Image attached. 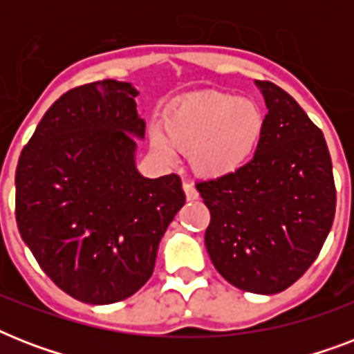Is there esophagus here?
Masks as SVG:
<instances>
[{
  "mask_svg": "<svg viewBox=\"0 0 354 354\" xmlns=\"http://www.w3.org/2000/svg\"><path fill=\"white\" fill-rule=\"evenodd\" d=\"M183 193H185V198L187 200H198V191L194 189L193 183L183 182Z\"/></svg>",
  "mask_w": 354,
  "mask_h": 354,
  "instance_id": "1",
  "label": "esophagus"
}]
</instances>
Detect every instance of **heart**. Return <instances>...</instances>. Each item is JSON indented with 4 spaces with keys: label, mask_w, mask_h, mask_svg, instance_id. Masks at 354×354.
I'll use <instances>...</instances> for the list:
<instances>
[{
    "label": "heart",
    "mask_w": 354,
    "mask_h": 354,
    "mask_svg": "<svg viewBox=\"0 0 354 354\" xmlns=\"http://www.w3.org/2000/svg\"><path fill=\"white\" fill-rule=\"evenodd\" d=\"M264 115L253 101L224 91L183 99L167 112L163 133H152V147L171 156L172 147L189 152L202 176H224L246 165L263 133Z\"/></svg>",
    "instance_id": "heart-1"
}]
</instances>
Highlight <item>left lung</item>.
<instances>
[{"mask_svg":"<svg viewBox=\"0 0 354 354\" xmlns=\"http://www.w3.org/2000/svg\"><path fill=\"white\" fill-rule=\"evenodd\" d=\"M255 86L268 113L253 160L196 189L211 213L205 248L218 274L241 290L277 294L318 257L336 189L322 130L279 86Z\"/></svg>","mask_w":354,"mask_h":354,"instance_id":"1","label":"left lung"}]
</instances>
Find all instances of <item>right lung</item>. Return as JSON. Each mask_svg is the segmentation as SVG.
Masks as SVG:
<instances>
[{
  "instance_id": "right-lung-1",
  "label": "right lung",
  "mask_w": 354,
  "mask_h": 354,
  "mask_svg": "<svg viewBox=\"0 0 354 354\" xmlns=\"http://www.w3.org/2000/svg\"><path fill=\"white\" fill-rule=\"evenodd\" d=\"M130 82L64 93L16 167V222L40 268L79 301L127 299L150 279L163 233L185 204L182 180L136 169L145 121Z\"/></svg>"
}]
</instances>
